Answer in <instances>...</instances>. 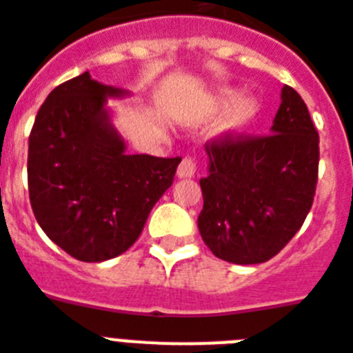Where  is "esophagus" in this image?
I'll use <instances>...</instances> for the list:
<instances>
[{"mask_svg": "<svg viewBox=\"0 0 353 353\" xmlns=\"http://www.w3.org/2000/svg\"><path fill=\"white\" fill-rule=\"evenodd\" d=\"M197 170V161L194 159V157H185L181 161V165H179V168H177V176L179 177H192L194 174H196Z\"/></svg>", "mask_w": 353, "mask_h": 353, "instance_id": "esophagus-1", "label": "esophagus"}]
</instances>
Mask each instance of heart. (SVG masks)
Returning <instances> with one entry per match:
<instances>
[{"instance_id": "heart-1", "label": "heart", "mask_w": 353, "mask_h": 353, "mask_svg": "<svg viewBox=\"0 0 353 353\" xmlns=\"http://www.w3.org/2000/svg\"><path fill=\"white\" fill-rule=\"evenodd\" d=\"M236 97L234 90H221L216 97L217 107H223L228 101H232ZM257 116V101L254 97H239L232 103L230 107L226 108L225 116H223L221 123H219V130L225 134H237L243 132L248 125H250Z\"/></svg>"}]
</instances>
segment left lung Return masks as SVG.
Instances as JSON below:
<instances>
[{
    "label": "left lung",
    "instance_id": "8db88e82",
    "mask_svg": "<svg viewBox=\"0 0 353 353\" xmlns=\"http://www.w3.org/2000/svg\"><path fill=\"white\" fill-rule=\"evenodd\" d=\"M272 134H221L205 143L208 176L197 219L212 254L236 265L277 256L305 223L316 196L319 134L306 103L281 90Z\"/></svg>",
    "mask_w": 353,
    "mask_h": 353
}]
</instances>
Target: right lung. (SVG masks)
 <instances>
[{
    "instance_id": "right-lung-1",
    "label": "right lung",
    "mask_w": 353,
    "mask_h": 353,
    "mask_svg": "<svg viewBox=\"0 0 353 353\" xmlns=\"http://www.w3.org/2000/svg\"><path fill=\"white\" fill-rule=\"evenodd\" d=\"M123 90L85 72L48 94L28 136V197L48 239L77 261L127 252L170 188L181 157L125 154L107 97Z\"/></svg>"
}]
</instances>
